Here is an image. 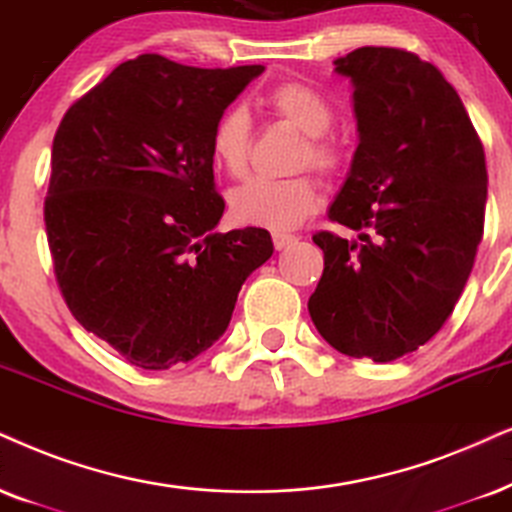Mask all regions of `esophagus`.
<instances>
[{"instance_id":"obj_1","label":"esophagus","mask_w":512,"mask_h":512,"mask_svg":"<svg viewBox=\"0 0 512 512\" xmlns=\"http://www.w3.org/2000/svg\"><path fill=\"white\" fill-rule=\"evenodd\" d=\"M271 241H274L276 250H286V248H290V245L297 243V236L295 234H283V231H274V234H271Z\"/></svg>"}]
</instances>
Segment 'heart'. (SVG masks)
Listing matches in <instances>:
<instances>
[{
  "mask_svg": "<svg viewBox=\"0 0 512 512\" xmlns=\"http://www.w3.org/2000/svg\"><path fill=\"white\" fill-rule=\"evenodd\" d=\"M264 108L278 120L288 122L307 134L295 158V170L314 165L316 170L333 174L345 163V148L331 132L335 111L331 101L304 82H278L264 94ZM252 120L243 108H226L212 125V163L229 177H241L250 165ZM319 181L309 174L290 179H248L229 193V212L238 224L264 226L286 231L300 226L319 208Z\"/></svg>",
  "mask_w": 512,
  "mask_h": 512,
  "instance_id": "heart-1",
  "label": "heart"
}]
</instances>
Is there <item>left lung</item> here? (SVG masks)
Wrapping results in <instances>:
<instances>
[{"instance_id": "left-lung-1", "label": "left lung", "mask_w": 512, "mask_h": 512, "mask_svg": "<svg viewBox=\"0 0 512 512\" xmlns=\"http://www.w3.org/2000/svg\"><path fill=\"white\" fill-rule=\"evenodd\" d=\"M335 73L354 87L359 146L319 231L323 274L309 316L328 345L387 364L425 345L454 312L484 231V148L456 89L432 63L361 47Z\"/></svg>"}]
</instances>
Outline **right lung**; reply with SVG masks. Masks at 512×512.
Wrapping results in <instances>:
<instances>
[{"instance_id":"obj_1","label":"right lung","mask_w":512,"mask_h":512,"mask_svg":"<svg viewBox=\"0 0 512 512\" xmlns=\"http://www.w3.org/2000/svg\"><path fill=\"white\" fill-rule=\"evenodd\" d=\"M264 66L120 63L63 115L44 200L54 274L77 321L144 371L186 364L229 326L274 252L267 229L219 234L210 132Z\"/></svg>"}]
</instances>
